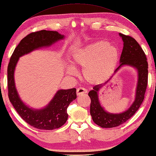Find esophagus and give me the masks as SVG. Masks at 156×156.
<instances>
[{
  "label": "esophagus",
  "mask_w": 156,
  "mask_h": 156,
  "mask_svg": "<svg viewBox=\"0 0 156 156\" xmlns=\"http://www.w3.org/2000/svg\"><path fill=\"white\" fill-rule=\"evenodd\" d=\"M87 93V91L84 88H82V87H79L77 89V95L78 96L81 95L82 94H85V93Z\"/></svg>",
  "instance_id": "1"
}]
</instances>
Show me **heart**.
Returning a JSON list of instances; mask_svg holds the SVG:
<instances>
[{
	"instance_id": "obj_1",
	"label": "heart",
	"mask_w": 156,
	"mask_h": 156,
	"mask_svg": "<svg viewBox=\"0 0 156 156\" xmlns=\"http://www.w3.org/2000/svg\"><path fill=\"white\" fill-rule=\"evenodd\" d=\"M119 49L115 44L103 39L96 40L75 49L72 53L73 65L67 67L69 75H77L75 67L83 68V75L87 83H104L115 71L119 59Z\"/></svg>"
}]
</instances>
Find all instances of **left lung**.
<instances>
[{
	"label": "left lung",
	"mask_w": 156,
	"mask_h": 156,
	"mask_svg": "<svg viewBox=\"0 0 156 156\" xmlns=\"http://www.w3.org/2000/svg\"><path fill=\"white\" fill-rule=\"evenodd\" d=\"M119 34L123 42L122 53L119 59V66L115 69L114 74L105 84L95 85L88 93L91 98L90 114L92 119L97 125L103 128L119 126L130 119L142 103L147 85L148 64L143 49L133 38L122 33H119ZM124 66L133 67L138 73V81L134 101L129 108L122 113H109L101 105L98 99V91L108 83L113 75Z\"/></svg>",
	"instance_id": "obj_1"
}]
</instances>
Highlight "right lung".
<instances>
[{"label": "right lung", "mask_w": 156, "mask_h": 156, "mask_svg": "<svg viewBox=\"0 0 156 156\" xmlns=\"http://www.w3.org/2000/svg\"><path fill=\"white\" fill-rule=\"evenodd\" d=\"M65 35L57 31L42 30L32 33L20 41L10 57L8 65V89L10 103L23 120L37 129L53 130L59 128L67 122V107L77 98L76 89H59L49 103L41 109H34L24 103L17 91L15 82V71L20 57L33 51L51 47Z\"/></svg>", "instance_id": "1"}]
</instances>
